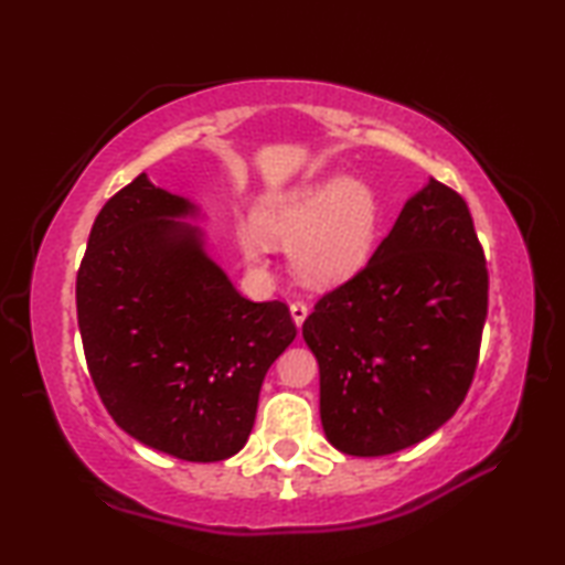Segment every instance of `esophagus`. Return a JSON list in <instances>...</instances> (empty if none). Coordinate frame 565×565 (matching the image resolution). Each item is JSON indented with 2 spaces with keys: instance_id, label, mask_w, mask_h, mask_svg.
Returning a JSON list of instances; mask_svg holds the SVG:
<instances>
[{
  "instance_id": "obj_1",
  "label": "esophagus",
  "mask_w": 565,
  "mask_h": 565,
  "mask_svg": "<svg viewBox=\"0 0 565 565\" xmlns=\"http://www.w3.org/2000/svg\"><path fill=\"white\" fill-rule=\"evenodd\" d=\"M289 311H291V319L296 323V329H301V323L306 321V317H309V306L301 303V301H294Z\"/></svg>"
}]
</instances>
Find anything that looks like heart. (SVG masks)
Here are the masks:
<instances>
[{"instance_id":"heart-1","label":"heart","mask_w":565,"mask_h":565,"mask_svg":"<svg viewBox=\"0 0 565 565\" xmlns=\"http://www.w3.org/2000/svg\"><path fill=\"white\" fill-rule=\"evenodd\" d=\"M254 226L238 232L248 266H266L269 244L289 246L296 279L331 289L353 279L374 254L381 199L361 177L311 179L262 199Z\"/></svg>"}]
</instances>
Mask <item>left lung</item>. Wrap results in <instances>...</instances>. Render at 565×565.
<instances>
[{
    "instance_id": "obj_1",
    "label": "left lung",
    "mask_w": 565,
    "mask_h": 565,
    "mask_svg": "<svg viewBox=\"0 0 565 565\" xmlns=\"http://www.w3.org/2000/svg\"><path fill=\"white\" fill-rule=\"evenodd\" d=\"M486 311L473 218L454 189L428 179L369 264L303 321L327 441L371 458L441 428L471 386Z\"/></svg>"
}]
</instances>
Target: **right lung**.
I'll return each mask as SVG.
<instances>
[{
	"mask_svg": "<svg viewBox=\"0 0 565 565\" xmlns=\"http://www.w3.org/2000/svg\"><path fill=\"white\" fill-rule=\"evenodd\" d=\"M206 218L147 174L94 218L76 317L94 386L121 431L181 461L238 454L266 371L296 337L281 301H248L206 248Z\"/></svg>",
	"mask_w": 565,
	"mask_h": 565,
	"instance_id": "obj_1",
	"label": "right lung"
}]
</instances>
